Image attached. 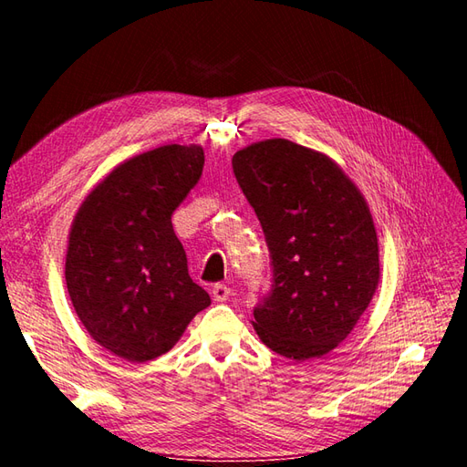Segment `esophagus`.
<instances>
[{"label": "esophagus", "instance_id": "obj_1", "mask_svg": "<svg viewBox=\"0 0 467 467\" xmlns=\"http://www.w3.org/2000/svg\"><path fill=\"white\" fill-rule=\"evenodd\" d=\"M232 288L228 285H223V282H218V285L212 286V296H214L216 302H225L230 298Z\"/></svg>", "mask_w": 467, "mask_h": 467}]
</instances>
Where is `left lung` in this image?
Returning <instances> with one entry per match:
<instances>
[{"mask_svg":"<svg viewBox=\"0 0 467 467\" xmlns=\"http://www.w3.org/2000/svg\"><path fill=\"white\" fill-rule=\"evenodd\" d=\"M232 165L271 253V290L253 309V327L290 360L327 355L378 288L368 204L327 155L285 138L239 150Z\"/></svg>","mask_w":467,"mask_h":467,"instance_id":"left-lung-1","label":"left lung"}]
</instances>
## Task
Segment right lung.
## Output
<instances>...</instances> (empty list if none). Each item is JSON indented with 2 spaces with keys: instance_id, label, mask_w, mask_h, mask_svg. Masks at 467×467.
Listing matches in <instances>:
<instances>
[{
  "instance_id": "add662e5",
  "label": "right lung",
  "mask_w": 467,
  "mask_h": 467,
  "mask_svg": "<svg viewBox=\"0 0 467 467\" xmlns=\"http://www.w3.org/2000/svg\"><path fill=\"white\" fill-rule=\"evenodd\" d=\"M201 146H161L120 163L89 192L69 232L66 285L83 327L129 362L171 350L210 306L189 276L171 216L199 182Z\"/></svg>"
}]
</instances>
